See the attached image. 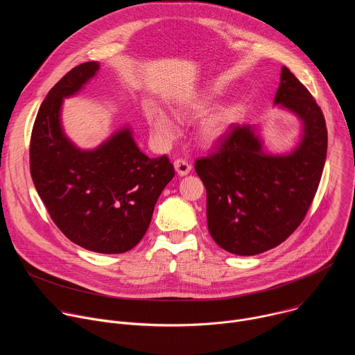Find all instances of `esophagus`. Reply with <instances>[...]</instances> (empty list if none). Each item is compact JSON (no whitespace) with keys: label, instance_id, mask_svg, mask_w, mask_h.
Returning <instances> with one entry per match:
<instances>
[{"label":"esophagus","instance_id":"obj_1","mask_svg":"<svg viewBox=\"0 0 355 355\" xmlns=\"http://www.w3.org/2000/svg\"><path fill=\"white\" fill-rule=\"evenodd\" d=\"M174 167H175V171L178 175H187L191 171V164L184 159H177L174 162Z\"/></svg>","mask_w":355,"mask_h":355}]
</instances>
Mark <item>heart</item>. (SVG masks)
<instances>
[{
    "mask_svg": "<svg viewBox=\"0 0 355 355\" xmlns=\"http://www.w3.org/2000/svg\"><path fill=\"white\" fill-rule=\"evenodd\" d=\"M209 105H211V99L207 96L204 99H198L195 103L185 105L182 108V112L192 114V115H202L208 111ZM146 118L159 141L168 143L177 137L178 129L175 123L162 108L156 105H150L146 111ZM233 122H234V115L232 110L222 108L211 114L200 122L199 136L207 143H215L229 132Z\"/></svg>",
    "mask_w": 355,
    "mask_h": 355,
    "instance_id": "heart-1",
    "label": "heart"
}]
</instances>
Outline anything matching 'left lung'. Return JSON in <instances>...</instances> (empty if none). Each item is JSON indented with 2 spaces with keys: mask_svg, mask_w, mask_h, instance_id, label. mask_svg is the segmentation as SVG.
Returning a JSON list of instances; mask_svg holds the SVG:
<instances>
[{
  "mask_svg": "<svg viewBox=\"0 0 355 355\" xmlns=\"http://www.w3.org/2000/svg\"><path fill=\"white\" fill-rule=\"evenodd\" d=\"M274 104L303 122L299 146L286 156L266 155L256 129L232 125L214 151L195 160L207 188L212 239L237 256H256L285 241L305 219L327 153V128L315 98L282 67Z\"/></svg>",
  "mask_w": 355,
  "mask_h": 355,
  "instance_id": "obj_1",
  "label": "left lung"
}]
</instances>
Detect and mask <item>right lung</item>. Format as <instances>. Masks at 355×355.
I'll return each mask as SVG.
<instances>
[{
	"label": "right lung",
	"mask_w": 355,
	"mask_h": 355,
	"mask_svg": "<svg viewBox=\"0 0 355 355\" xmlns=\"http://www.w3.org/2000/svg\"><path fill=\"white\" fill-rule=\"evenodd\" d=\"M98 69L96 62L76 66L46 95L31 136V175L67 239L91 251L119 254L147 232L174 166L166 155H143L126 128L92 151L77 148L64 136L63 98L80 91Z\"/></svg>",
	"instance_id": "right-lung-1"
}]
</instances>
